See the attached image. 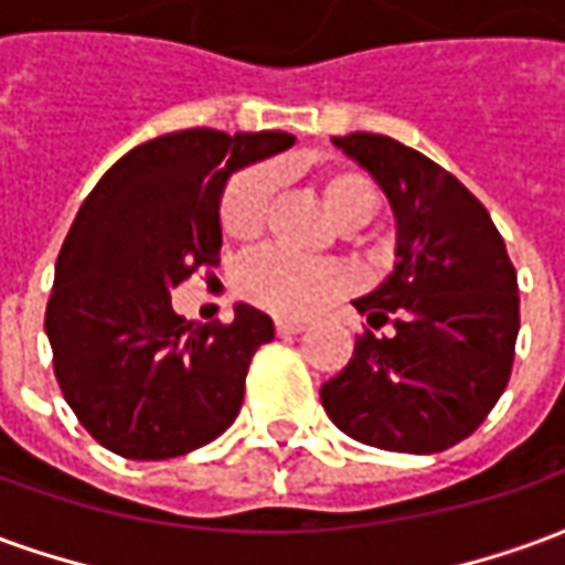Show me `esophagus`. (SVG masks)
I'll list each match as a JSON object with an SVG mask.
<instances>
[{
	"mask_svg": "<svg viewBox=\"0 0 565 565\" xmlns=\"http://www.w3.org/2000/svg\"><path fill=\"white\" fill-rule=\"evenodd\" d=\"M275 330H278V335H296V332L306 330V320L278 318V320H275Z\"/></svg>",
	"mask_w": 565,
	"mask_h": 565,
	"instance_id": "esophagus-1",
	"label": "esophagus"
}]
</instances>
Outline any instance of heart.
<instances>
[{"instance_id": "1", "label": "heart", "mask_w": 565, "mask_h": 565, "mask_svg": "<svg viewBox=\"0 0 565 565\" xmlns=\"http://www.w3.org/2000/svg\"><path fill=\"white\" fill-rule=\"evenodd\" d=\"M320 186L335 217L348 230L369 223L379 211V186L360 169H330L320 174ZM269 199L271 172L266 166L238 172L223 190V230L235 238L259 233L266 223ZM235 287L254 306L275 315L302 318L342 290L344 271L332 259H308L296 257L284 247H259L238 263Z\"/></svg>"}]
</instances>
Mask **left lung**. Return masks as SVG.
<instances>
[{"label":"left lung","mask_w":565,"mask_h":565,"mask_svg":"<svg viewBox=\"0 0 565 565\" xmlns=\"http://www.w3.org/2000/svg\"><path fill=\"white\" fill-rule=\"evenodd\" d=\"M366 169L396 217V263L354 299L369 327L348 366L320 387L344 436L399 454H436L472 436L505 391L521 330L518 271L487 209L403 141L332 139ZM391 322V337L374 332Z\"/></svg>","instance_id":"8db88e82"}]
</instances>
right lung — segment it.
Returning <instances> with one entry per match:
<instances>
[{"label": "right lung", "mask_w": 565, "mask_h": 565, "mask_svg": "<svg viewBox=\"0 0 565 565\" xmlns=\"http://www.w3.org/2000/svg\"><path fill=\"white\" fill-rule=\"evenodd\" d=\"M290 132L181 129L145 141L84 199L60 247L44 332L68 408L103 448L169 460L233 424L250 356L275 339L238 302L233 323L174 315L172 290L221 254L230 174L294 145Z\"/></svg>", "instance_id": "1"}]
</instances>
